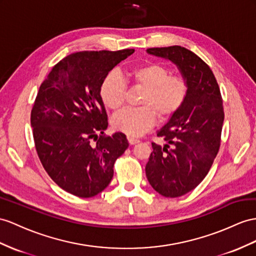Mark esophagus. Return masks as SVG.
Listing matches in <instances>:
<instances>
[{
  "label": "esophagus",
  "mask_w": 256,
  "mask_h": 256,
  "mask_svg": "<svg viewBox=\"0 0 256 256\" xmlns=\"http://www.w3.org/2000/svg\"><path fill=\"white\" fill-rule=\"evenodd\" d=\"M128 142H130V145H136V144H138L140 142V140H137V138H134V137H128Z\"/></svg>",
  "instance_id": "1"
}]
</instances>
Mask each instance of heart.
Wrapping results in <instances>:
<instances>
[{"instance_id": "1", "label": "heart", "mask_w": 256, "mask_h": 256, "mask_svg": "<svg viewBox=\"0 0 256 256\" xmlns=\"http://www.w3.org/2000/svg\"><path fill=\"white\" fill-rule=\"evenodd\" d=\"M126 78L144 88L142 107L124 109L112 119V126L130 136L142 135L152 128L156 116L166 120L174 116L184 104L188 95V83L182 76H171V70L156 62H148L130 69ZM126 84L111 72L104 78L100 88L102 104L110 110L120 109L126 100Z\"/></svg>"}]
</instances>
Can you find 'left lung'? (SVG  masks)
Returning <instances> with one entry per match:
<instances>
[{
    "label": "left lung",
    "instance_id": "8db88e82",
    "mask_svg": "<svg viewBox=\"0 0 256 256\" xmlns=\"http://www.w3.org/2000/svg\"><path fill=\"white\" fill-rule=\"evenodd\" d=\"M147 53L174 64L188 83L182 107L160 130L163 146L152 142L146 164L156 192L176 198L198 186L211 168L220 144L224 109L212 70L194 52L180 45L148 48Z\"/></svg>",
    "mask_w": 256,
    "mask_h": 256
}]
</instances>
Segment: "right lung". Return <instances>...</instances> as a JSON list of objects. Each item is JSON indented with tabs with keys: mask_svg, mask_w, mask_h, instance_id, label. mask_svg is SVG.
<instances>
[{
	"mask_svg": "<svg viewBox=\"0 0 256 256\" xmlns=\"http://www.w3.org/2000/svg\"><path fill=\"white\" fill-rule=\"evenodd\" d=\"M133 53L78 52L56 64L41 84L31 111L36 149L50 178L69 194L90 198L102 192L128 147L123 133L104 134L108 122L100 88Z\"/></svg>",
	"mask_w": 256,
	"mask_h": 256,
	"instance_id": "right-lung-1",
	"label": "right lung"
}]
</instances>
